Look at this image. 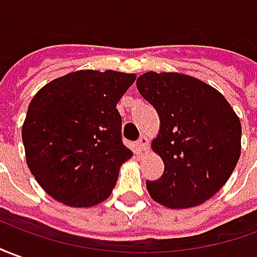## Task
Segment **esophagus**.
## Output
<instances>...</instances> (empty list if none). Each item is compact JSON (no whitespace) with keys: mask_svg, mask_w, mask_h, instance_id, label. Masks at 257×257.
Wrapping results in <instances>:
<instances>
[{"mask_svg":"<svg viewBox=\"0 0 257 257\" xmlns=\"http://www.w3.org/2000/svg\"><path fill=\"white\" fill-rule=\"evenodd\" d=\"M137 147H139L140 151H147L148 150V140H147V137L141 136L139 141H137Z\"/></svg>","mask_w":257,"mask_h":257,"instance_id":"obj_1","label":"esophagus"}]
</instances>
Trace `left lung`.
Here are the masks:
<instances>
[{
	"mask_svg": "<svg viewBox=\"0 0 257 257\" xmlns=\"http://www.w3.org/2000/svg\"><path fill=\"white\" fill-rule=\"evenodd\" d=\"M137 89L161 120L152 150L164 161L159 179L147 180L152 199L169 208L199 206L229 179L240 155V121L226 99L200 79L150 71Z\"/></svg>",
	"mask_w": 257,
	"mask_h": 257,
	"instance_id": "1",
	"label": "left lung"
}]
</instances>
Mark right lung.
<instances>
[{
	"label": "right lung",
	"instance_id": "1",
	"mask_svg": "<svg viewBox=\"0 0 257 257\" xmlns=\"http://www.w3.org/2000/svg\"><path fill=\"white\" fill-rule=\"evenodd\" d=\"M134 74L85 70L60 77L32 99L22 127L26 162L53 199L91 207L110 196L133 155L116 105Z\"/></svg>",
	"mask_w": 257,
	"mask_h": 257
}]
</instances>
